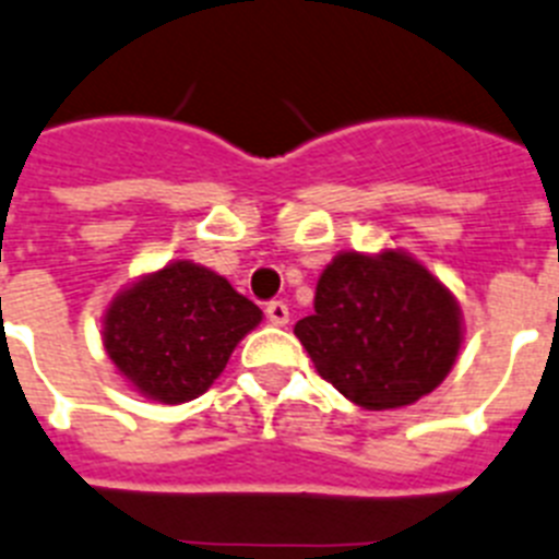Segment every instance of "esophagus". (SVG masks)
Wrapping results in <instances>:
<instances>
[{"instance_id":"obj_1","label":"esophagus","mask_w":559,"mask_h":559,"mask_svg":"<svg viewBox=\"0 0 559 559\" xmlns=\"http://www.w3.org/2000/svg\"><path fill=\"white\" fill-rule=\"evenodd\" d=\"M264 312L273 326H286V323H289V307H286L284 300H270Z\"/></svg>"}]
</instances>
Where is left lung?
<instances>
[{"label":"left lung","instance_id":"left-lung-1","mask_svg":"<svg viewBox=\"0 0 559 559\" xmlns=\"http://www.w3.org/2000/svg\"><path fill=\"white\" fill-rule=\"evenodd\" d=\"M295 337L346 400L388 411L441 385L464 332L453 293L414 255L346 250L320 273L314 314L295 323Z\"/></svg>","mask_w":559,"mask_h":559}]
</instances>
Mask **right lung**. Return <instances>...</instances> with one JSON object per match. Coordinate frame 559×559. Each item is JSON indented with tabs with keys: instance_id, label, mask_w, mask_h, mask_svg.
Returning <instances> with one entry per match:
<instances>
[{
	"instance_id": "obj_1",
	"label": "right lung",
	"mask_w": 559,
	"mask_h": 559,
	"mask_svg": "<svg viewBox=\"0 0 559 559\" xmlns=\"http://www.w3.org/2000/svg\"><path fill=\"white\" fill-rule=\"evenodd\" d=\"M261 309L193 261H168L111 298L104 348L138 394L163 405L202 396Z\"/></svg>"
}]
</instances>
